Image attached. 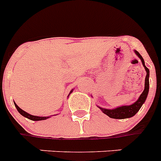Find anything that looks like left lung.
Returning a JSON list of instances; mask_svg holds the SVG:
<instances>
[{
	"label": "left lung",
	"instance_id": "8db88e82",
	"mask_svg": "<svg viewBox=\"0 0 161 161\" xmlns=\"http://www.w3.org/2000/svg\"><path fill=\"white\" fill-rule=\"evenodd\" d=\"M135 53L138 57L140 58L141 61H142V64L144 66L145 69L146 71V79H145V89L141 94V96L139 97V98L137 99V101L131 104V105L128 106H121L114 109H106V108H103L101 107H98L101 109L102 112L111 118L114 119H125V118H130V117H133L136 114L138 111L141 109L142 106L143 105V103L146 102L147 95L149 92V77H150V71H149L148 68L145 65L144 59L142 58V56L136 50H135Z\"/></svg>",
	"mask_w": 161,
	"mask_h": 161
}]
</instances>
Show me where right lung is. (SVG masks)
I'll use <instances>...</instances> for the list:
<instances>
[{
  "label": "right lung",
  "mask_w": 161,
  "mask_h": 161,
  "mask_svg": "<svg viewBox=\"0 0 161 161\" xmlns=\"http://www.w3.org/2000/svg\"><path fill=\"white\" fill-rule=\"evenodd\" d=\"M72 92H73V90H72L71 92H70V93H71ZM15 103V108H16L17 111H18V112H19V113L22 115V116H23V117L30 119V120H32V121H42V120H46V119H48L50 117H38V116H33V115L29 114V113H27L26 112H25L24 110H22L21 108H19L16 103Z\"/></svg>",
  "instance_id": "1"
}]
</instances>
